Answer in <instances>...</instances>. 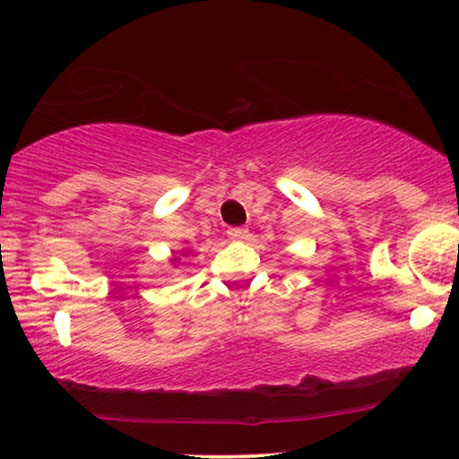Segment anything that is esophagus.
Segmentation results:
<instances>
[{"mask_svg":"<svg viewBox=\"0 0 459 459\" xmlns=\"http://www.w3.org/2000/svg\"><path fill=\"white\" fill-rule=\"evenodd\" d=\"M247 234H248L247 228H230L228 230V236L231 238V240H244Z\"/></svg>","mask_w":459,"mask_h":459,"instance_id":"34e87169","label":"esophagus"}]
</instances>
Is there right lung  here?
<instances>
[{"mask_svg":"<svg viewBox=\"0 0 459 459\" xmlns=\"http://www.w3.org/2000/svg\"><path fill=\"white\" fill-rule=\"evenodd\" d=\"M187 253H190V250H181V255H184V256H187ZM179 259H178V256H173V259H171V263H173V265H175V263H178Z\"/></svg>","mask_w":459,"mask_h":459,"instance_id":"obj_1","label":"right lung"}]
</instances>
